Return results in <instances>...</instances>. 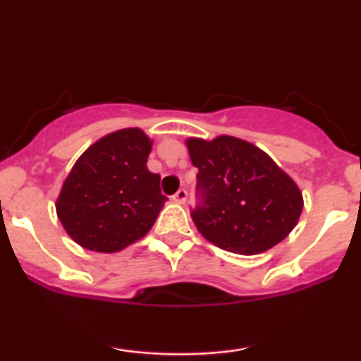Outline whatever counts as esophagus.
Wrapping results in <instances>:
<instances>
[{
	"mask_svg": "<svg viewBox=\"0 0 361 361\" xmlns=\"http://www.w3.org/2000/svg\"><path fill=\"white\" fill-rule=\"evenodd\" d=\"M186 198H188V192H186L185 188H180L175 195H173L171 200L175 202V204H185Z\"/></svg>",
	"mask_w": 361,
	"mask_h": 361,
	"instance_id": "1",
	"label": "esophagus"
}]
</instances>
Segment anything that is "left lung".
I'll use <instances>...</instances> for the list:
<instances>
[{"instance_id":"1","label":"left lung","mask_w":361,"mask_h":361,"mask_svg":"<svg viewBox=\"0 0 361 361\" xmlns=\"http://www.w3.org/2000/svg\"><path fill=\"white\" fill-rule=\"evenodd\" d=\"M186 146L198 168L192 219L205 239L235 255H258L287 238L304 202L270 156L229 135Z\"/></svg>"}]
</instances>
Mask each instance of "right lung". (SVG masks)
<instances>
[{
	"label": "right lung",
	"mask_w": 361,
	"mask_h": 361,
	"mask_svg": "<svg viewBox=\"0 0 361 361\" xmlns=\"http://www.w3.org/2000/svg\"><path fill=\"white\" fill-rule=\"evenodd\" d=\"M151 140L139 128L114 132L76 161L57 198L66 233L91 251L115 252L144 238L168 200L146 166Z\"/></svg>",
	"instance_id": "1"
}]
</instances>
